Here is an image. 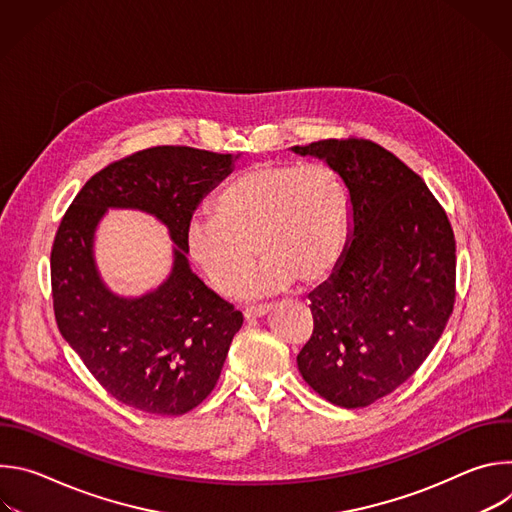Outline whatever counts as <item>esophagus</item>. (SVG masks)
Masks as SVG:
<instances>
[{
    "mask_svg": "<svg viewBox=\"0 0 512 512\" xmlns=\"http://www.w3.org/2000/svg\"><path fill=\"white\" fill-rule=\"evenodd\" d=\"M273 306L271 304H253L245 308V318H261L265 316Z\"/></svg>",
    "mask_w": 512,
    "mask_h": 512,
    "instance_id": "1",
    "label": "esophagus"
}]
</instances>
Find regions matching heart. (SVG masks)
<instances>
[{"instance_id": "b5f03b06", "label": "heart", "mask_w": 512, "mask_h": 512, "mask_svg": "<svg viewBox=\"0 0 512 512\" xmlns=\"http://www.w3.org/2000/svg\"><path fill=\"white\" fill-rule=\"evenodd\" d=\"M212 218L188 227V251L208 283L233 294L263 259L247 291L263 294L316 285L340 263L348 235V198L340 178L320 164L265 162L241 172L212 206Z\"/></svg>"}]
</instances>
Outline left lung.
Instances as JSON below:
<instances>
[{"label":"left lung","instance_id":"left-lung-1","mask_svg":"<svg viewBox=\"0 0 512 512\" xmlns=\"http://www.w3.org/2000/svg\"><path fill=\"white\" fill-rule=\"evenodd\" d=\"M324 160L350 196V239L308 296L314 332L298 354L326 401L367 407L403 385L440 340L456 300V239L425 182L371 139L294 145Z\"/></svg>","mask_w":512,"mask_h":512}]
</instances>
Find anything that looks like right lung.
Wrapping results in <instances>:
<instances>
[{
	"label": "right lung",
	"mask_w": 512,
	"mask_h": 512,
	"mask_svg": "<svg viewBox=\"0 0 512 512\" xmlns=\"http://www.w3.org/2000/svg\"><path fill=\"white\" fill-rule=\"evenodd\" d=\"M239 156L158 145L97 172L72 200L50 253L58 330L117 401L154 415H184L221 377L243 314L188 265V227L200 200ZM109 207L154 213L171 231V277L141 299H119L100 281L92 243Z\"/></svg>",
	"instance_id": "right-lung-1"
}]
</instances>
